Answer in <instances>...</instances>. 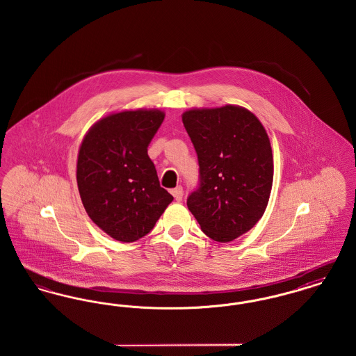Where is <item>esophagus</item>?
I'll list each match as a JSON object with an SVG mask.
<instances>
[{
  "instance_id": "34e87169",
  "label": "esophagus",
  "mask_w": 356,
  "mask_h": 356,
  "mask_svg": "<svg viewBox=\"0 0 356 356\" xmlns=\"http://www.w3.org/2000/svg\"><path fill=\"white\" fill-rule=\"evenodd\" d=\"M170 192H172L173 197L176 199V202H181V200H183V193H184V191H183V186H176V188H173Z\"/></svg>"
}]
</instances>
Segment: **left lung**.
<instances>
[{
	"label": "left lung",
	"mask_w": 356,
	"mask_h": 356,
	"mask_svg": "<svg viewBox=\"0 0 356 356\" xmlns=\"http://www.w3.org/2000/svg\"><path fill=\"white\" fill-rule=\"evenodd\" d=\"M199 161V184L186 199L204 234L227 243L250 231L271 195L270 138L250 111L225 105L183 115Z\"/></svg>",
	"instance_id": "1"
}]
</instances>
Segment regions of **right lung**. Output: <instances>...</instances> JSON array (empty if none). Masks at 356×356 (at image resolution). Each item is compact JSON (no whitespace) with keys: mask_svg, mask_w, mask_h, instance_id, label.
<instances>
[{"mask_svg":"<svg viewBox=\"0 0 356 356\" xmlns=\"http://www.w3.org/2000/svg\"><path fill=\"white\" fill-rule=\"evenodd\" d=\"M164 120L160 111H127L96 122L77 160L85 211L122 243L148 235L173 196L160 186L148 147Z\"/></svg>","mask_w":356,"mask_h":356,"instance_id":"add662e5","label":"right lung"}]
</instances>
